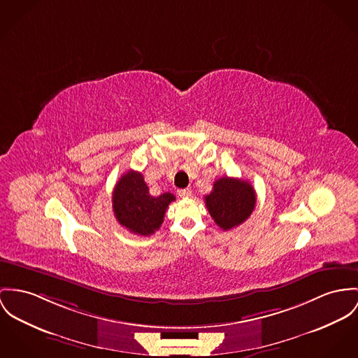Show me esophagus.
I'll list each match as a JSON object with an SVG mask.
<instances>
[{
    "mask_svg": "<svg viewBox=\"0 0 358 358\" xmlns=\"http://www.w3.org/2000/svg\"><path fill=\"white\" fill-rule=\"evenodd\" d=\"M178 196H180L181 199H188V197L192 196V191H191V189H180V191H178Z\"/></svg>",
    "mask_w": 358,
    "mask_h": 358,
    "instance_id": "esophagus-1",
    "label": "esophagus"
}]
</instances>
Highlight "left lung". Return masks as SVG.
Wrapping results in <instances>:
<instances>
[{
    "label": "left lung",
    "mask_w": 358,
    "mask_h": 358,
    "mask_svg": "<svg viewBox=\"0 0 358 358\" xmlns=\"http://www.w3.org/2000/svg\"><path fill=\"white\" fill-rule=\"evenodd\" d=\"M204 201L220 229L230 230L250 217L256 204V192L245 180L222 177L214 182L213 192L204 197Z\"/></svg>",
    "instance_id": "8db88e82"
}]
</instances>
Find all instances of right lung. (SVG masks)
<instances>
[{
    "instance_id": "obj_1",
    "label": "right lung",
    "mask_w": 358,
    "mask_h": 358,
    "mask_svg": "<svg viewBox=\"0 0 358 358\" xmlns=\"http://www.w3.org/2000/svg\"><path fill=\"white\" fill-rule=\"evenodd\" d=\"M176 197L166 192L151 196L141 173L129 170L113 191V211L118 223L138 236H151L162 224L166 210Z\"/></svg>"
}]
</instances>
